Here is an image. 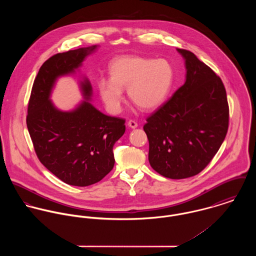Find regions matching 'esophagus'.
I'll return each instance as SVG.
<instances>
[{
	"mask_svg": "<svg viewBox=\"0 0 256 256\" xmlns=\"http://www.w3.org/2000/svg\"><path fill=\"white\" fill-rule=\"evenodd\" d=\"M127 124H128V126H129L130 128H132V129H135V128L138 127V123H137L136 121H134V120H129Z\"/></svg>",
	"mask_w": 256,
	"mask_h": 256,
	"instance_id": "obj_1",
	"label": "esophagus"
}]
</instances>
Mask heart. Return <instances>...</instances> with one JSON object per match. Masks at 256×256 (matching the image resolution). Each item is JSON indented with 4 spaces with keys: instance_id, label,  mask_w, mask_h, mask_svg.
<instances>
[{
    "instance_id": "b5f03b06",
    "label": "heart",
    "mask_w": 256,
    "mask_h": 256,
    "mask_svg": "<svg viewBox=\"0 0 256 256\" xmlns=\"http://www.w3.org/2000/svg\"><path fill=\"white\" fill-rule=\"evenodd\" d=\"M110 76V80H98L96 88L106 108L117 114L125 88L139 108L152 110L160 106L172 90L176 72L172 64L164 58L122 56L111 62Z\"/></svg>"
}]
</instances>
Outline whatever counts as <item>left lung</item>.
<instances>
[{"instance_id": "8db88e82", "label": "left lung", "mask_w": 256, "mask_h": 256, "mask_svg": "<svg viewBox=\"0 0 256 256\" xmlns=\"http://www.w3.org/2000/svg\"><path fill=\"white\" fill-rule=\"evenodd\" d=\"M185 61L186 78L144 125L148 162L172 180L202 172L222 144L228 127V104L224 84L192 52L176 49Z\"/></svg>"}]
</instances>
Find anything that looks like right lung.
Here are the masks:
<instances>
[{
	"mask_svg": "<svg viewBox=\"0 0 256 256\" xmlns=\"http://www.w3.org/2000/svg\"><path fill=\"white\" fill-rule=\"evenodd\" d=\"M98 45L58 53L40 67L34 82L26 125L41 164L63 182L88 186L114 166L113 146L125 132V120L96 110L86 76L80 82L84 96L74 110H58L51 102L57 80L76 73Z\"/></svg>",
	"mask_w": 256,
	"mask_h": 256,
	"instance_id": "add662e5",
	"label": "right lung"
}]
</instances>
